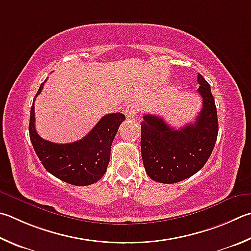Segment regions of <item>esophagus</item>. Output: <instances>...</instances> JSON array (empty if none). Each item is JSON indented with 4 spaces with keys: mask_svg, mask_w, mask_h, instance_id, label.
Wrapping results in <instances>:
<instances>
[{
    "mask_svg": "<svg viewBox=\"0 0 251 251\" xmlns=\"http://www.w3.org/2000/svg\"><path fill=\"white\" fill-rule=\"evenodd\" d=\"M137 112H138V105H137V104L130 103L129 105H127V107L125 108L124 114H125L127 117L133 118V117L136 116V114H137Z\"/></svg>",
    "mask_w": 251,
    "mask_h": 251,
    "instance_id": "obj_1",
    "label": "esophagus"
}]
</instances>
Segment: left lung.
I'll return each mask as SVG.
<instances>
[{"label": "left lung", "mask_w": 251, "mask_h": 251, "mask_svg": "<svg viewBox=\"0 0 251 251\" xmlns=\"http://www.w3.org/2000/svg\"><path fill=\"white\" fill-rule=\"evenodd\" d=\"M199 94L203 107L195 122L172 128L161 117L151 114L141 121V157L150 179L160 183H176L195 175L208 160L218 134L215 101L211 86L198 75Z\"/></svg>", "instance_id": "left-lung-1"}]
</instances>
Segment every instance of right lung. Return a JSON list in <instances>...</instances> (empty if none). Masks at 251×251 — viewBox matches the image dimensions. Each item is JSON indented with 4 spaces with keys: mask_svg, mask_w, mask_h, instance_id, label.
Instances as JSON below:
<instances>
[{
    "mask_svg": "<svg viewBox=\"0 0 251 251\" xmlns=\"http://www.w3.org/2000/svg\"><path fill=\"white\" fill-rule=\"evenodd\" d=\"M46 81L40 84L36 97L42 92ZM34 110L33 103L30 107L29 137L45 169L58 179L79 186L93 184L101 179L110 162L113 139L118 127L125 121L124 114H107L85 137L70 144H56L43 139L37 134Z\"/></svg>",
    "mask_w": 251,
    "mask_h": 251,
    "instance_id": "right-lung-1",
    "label": "right lung"
}]
</instances>
